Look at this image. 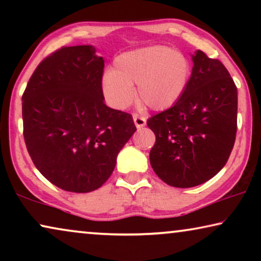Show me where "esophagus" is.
<instances>
[{
    "label": "esophagus",
    "instance_id": "esophagus-1",
    "mask_svg": "<svg viewBox=\"0 0 261 261\" xmlns=\"http://www.w3.org/2000/svg\"><path fill=\"white\" fill-rule=\"evenodd\" d=\"M133 120H134V123H135V126H137V128H142L146 126V119L144 116H140V115H138V114H134Z\"/></svg>",
    "mask_w": 261,
    "mask_h": 261
}]
</instances>
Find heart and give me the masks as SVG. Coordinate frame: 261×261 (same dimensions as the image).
<instances>
[{
    "label": "heart",
    "instance_id": "heart-1",
    "mask_svg": "<svg viewBox=\"0 0 261 261\" xmlns=\"http://www.w3.org/2000/svg\"><path fill=\"white\" fill-rule=\"evenodd\" d=\"M190 78L187 56L164 46H148L117 56L113 71L103 76L102 89L107 102L123 110L130 106L137 87L138 102L162 112L179 101Z\"/></svg>",
    "mask_w": 261,
    "mask_h": 261
}]
</instances>
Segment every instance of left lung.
<instances>
[{
    "mask_svg": "<svg viewBox=\"0 0 261 261\" xmlns=\"http://www.w3.org/2000/svg\"><path fill=\"white\" fill-rule=\"evenodd\" d=\"M190 83L176 105L149 117L155 134L149 162L174 188L205 183L226 165L237 137L238 89L219 59L192 56Z\"/></svg>",
    "mask_w": 261,
    "mask_h": 261,
    "instance_id": "obj_1",
    "label": "left lung"
}]
</instances>
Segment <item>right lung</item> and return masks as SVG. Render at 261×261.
Here are the masks:
<instances>
[{
  "instance_id": "obj_1",
  "label": "right lung",
  "mask_w": 261,
  "mask_h": 261,
  "mask_svg": "<svg viewBox=\"0 0 261 261\" xmlns=\"http://www.w3.org/2000/svg\"><path fill=\"white\" fill-rule=\"evenodd\" d=\"M91 45L62 47L42 60L22 95L23 138L46 179L70 192L101 188L137 130L130 114L105 103V60Z\"/></svg>"
}]
</instances>
